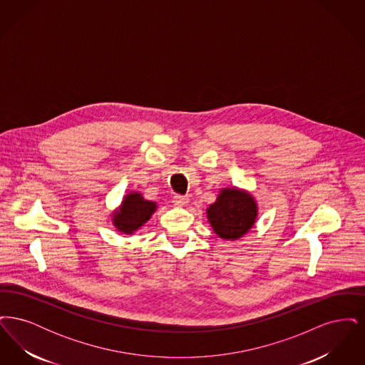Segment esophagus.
<instances>
[{
    "mask_svg": "<svg viewBox=\"0 0 365 365\" xmlns=\"http://www.w3.org/2000/svg\"><path fill=\"white\" fill-rule=\"evenodd\" d=\"M173 202H174V205H176V207H185V205H187L189 198L183 197V195H175Z\"/></svg>",
    "mask_w": 365,
    "mask_h": 365,
    "instance_id": "1",
    "label": "esophagus"
}]
</instances>
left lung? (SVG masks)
Here are the masks:
<instances>
[{"label": "left lung", "mask_w": 365, "mask_h": 365, "mask_svg": "<svg viewBox=\"0 0 365 365\" xmlns=\"http://www.w3.org/2000/svg\"><path fill=\"white\" fill-rule=\"evenodd\" d=\"M259 205L250 191L223 187L207 208V219L213 232L225 241H238L257 222Z\"/></svg>", "instance_id": "left-lung-1"}]
</instances>
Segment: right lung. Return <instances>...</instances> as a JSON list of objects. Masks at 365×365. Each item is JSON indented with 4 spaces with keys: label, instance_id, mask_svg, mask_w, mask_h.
Segmentation results:
<instances>
[{
    "label": "right lung",
    "instance_id": "right-lung-1",
    "mask_svg": "<svg viewBox=\"0 0 365 365\" xmlns=\"http://www.w3.org/2000/svg\"><path fill=\"white\" fill-rule=\"evenodd\" d=\"M157 208V202L145 200L140 191H130L123 197L120 205L112 210L110 220L119 232L133 235L148 223Z\"/></svg>",
    "mask_w": 365,
    "mask_h": 365
}]
</instances>
